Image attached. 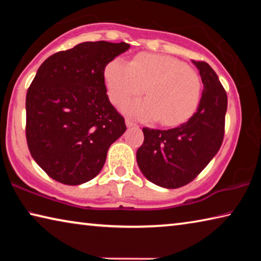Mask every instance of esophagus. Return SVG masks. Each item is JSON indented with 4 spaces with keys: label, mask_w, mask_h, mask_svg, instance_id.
<instances>
[{
    "label": "esophagus",
    "mask_w": 261,
    "mask_h": 261,
    "mask_svg": "<svg viewBox=\"0 0 261 261\" xmlns=\"http://www.w3.org/2000/svg\"><path fill=\"white\" fill-rule=\"evenodd\" d=\"M125 124L127 127H132V126H137L136 123L131 120V118H126L125 120Z\"/></svg>",
    "instance_id": "34e87169"
}]
</instances>
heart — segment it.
<instances>
[{
	"instance_id": "b5f03b06",
	"label": "heart",
	"mask_w": 261,
	"mask_h": 261,
	"mask_svg": "<svg viewBox=\"0 0 261 261\" xmlns=\"http://www.w3.org/2000/svg\"><path fill=\"white\" fill-rule=\"evenodd\" d=\"M105 81L109 98L116 105L146 92V99L131 101L122 109L144 121L160 118L163 125L189 120L200 100L198 73L170 56L139 54L129 64L115 59L106 65Z\"/></svg>"
}]
</instances>
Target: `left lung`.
I'll list each match as a JSON object with an SVG mask.
<instances>
[{
    "mask_svg": "<svg viewBox=\"0 0 261 261\" xmlns=\"http://www.w3.org/2000/svg\"><path fill=\"white\" fill-rule=\"evenodd\" d=\"M192 63L204 84L197 112L174 129L144 127V143L137 151L143 175L166 189L184 187L196 178L219 152L224 136L226 91L210 64L202 61Z\"/></svg>",
    "mask_w": 261,
    "mask_h": 261,
    "instance_id": "1",
    "label": "left lung"
}]
</instances>
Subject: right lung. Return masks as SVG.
<instances>
[{
    "instance_id": "right-lung-1",
    "label": "right lung",
    "mask_w": 261,
    "mask_h": 261,
    "mask_svg": "<svg viewBox=\"0 0 261 261\" xmlns=\"http://www.w3.org/2000/svg\"><path fill=\"white\" fill-rule=\"evenodd\" d=\"M129 43L87 41L59 51L38 69L26 94V140L34 161L67 185L98 175L108 148L126 130L110 103L105 69Z\"/></svg>"
}]
</instances>
